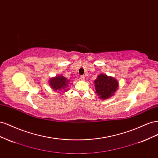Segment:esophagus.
Segmentation results:
<instances>
[{
    "mask_svg": "<svg viewBox=\"0 0 158 158\" xmlns=\"http://www.w3.org/2000/svg\"><path fill=\"white\" fill-rule=\"evenodd\" d=\"M84 76H80V79L82 80H84Z\"/></svg>",
    "mask_w": 158,
    "mask_h": 158,
    "instance_id": "obj_1",
    "label": "esophagus"
}]
</instances>
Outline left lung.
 <instances>
[{"label":"left lung","mask_w":158,"mask_h":158,"mask_svg":"<svg viewBox=\"0 0 158 158\" xmlns=\"http://www.w3.org/2000/svg\"><path fill=\"white\" fill-rule=\"evenodd\" d=\"M95 92L102 99H106L114 95L118 87L117 80L106 74H99L94 81Z\"/></svg>","instance_id":"1"}]
</instances>
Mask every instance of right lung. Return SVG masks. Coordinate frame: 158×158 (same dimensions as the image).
Returning a JSON list of instances; mask_svg holds the SVG:
<instances>
[{"mask_svg":"<svg viewBox=\"0 0 158 158\" xmlns=\"http://www.w3.org/2000/svg\"><path fill=\"white\" fill-rule=\"evenodd\" d=\"M69 80L65 78L64 76L60 75L58 76L52 78L49 80V85L53 90H58V91H66L67 89H66L69 85Z\"/></svg>","mask_w":158,"mask_h":158,"instance_id":"obj_1","label":"right lung"}]
</instances>
